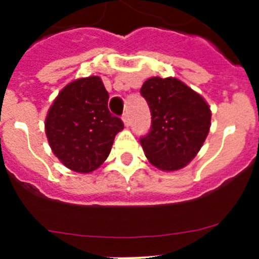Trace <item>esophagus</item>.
I'll list each match as a JSON object with an SVG mask.
<instances>
[{
    "instance_id": "esophagus-1",
    "label": "esophagus",
    "mask_w": 259,
    "mask_h": 259,
    "mask_svg": "<svg viewBox=\"0 0 259 259\" xmlns=\"http://www.w3.org/2000/svg\"><path fill=\"white\" fill-rule=\"evenodd\" d=\"M122 119H123V123H124L125 127H128V125H130V123H131V120H130V115H128V113L123 114Z\"/></svg>"
}]
</instances>
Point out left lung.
Listing matches in <instances>:
<instances>
[{"label": "left lung", "mask_w": 259, "mask_h": 259, "mask_svg": "<svg viewBox=\"0 0 259 259\" xmlns=\"http://www.w3.org/2000/svg\"><path fill=\"white\" fill-rule=\"evenodd\" d=\"M140 93L152 114L150 131L140 139L146 158L159 170H180L206 140L211 120L209 105L175 77H150Z\"/></svg>", "instance_id": "8db88e82"}]
</instances>
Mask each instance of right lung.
<instances>
[{
    "label": "right lung",
    "mask_w": 259,
    "mask_h": 259,
    "mask_svg": "<svg viewBox=\"0 0 259 259\" xmlns=\"http://www.w3.org/2000/svg\"><path fill=\"white\" fill-rule=\"evenodd\" d=\"M107 101L102 80L89 76L67 84L50 106L45 134L53 153L70 170L92 172L109 157L124 124L110 113Z\"/></svg>",
    "instance_id": "1"
}]
</instances>
